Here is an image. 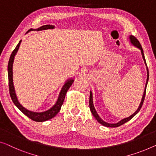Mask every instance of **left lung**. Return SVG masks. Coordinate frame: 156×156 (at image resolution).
I'll return each instance as SVG.
<instances>
[{
	"instance_id": "1",
	"label": "left lung",
	"mask_w": 156,
	"mask_h": 156,
	"mask_svg": "<svg viewBox=\"0 0 156 156\" xmlns=\"http://www.w3.org/2000/svg\"><path fill=\"white\" fill-rule=\"evenodd\" d=\"M129 41H130V43L132 45L135 46L136 48H137L138 49L141 50V55H142V58L144 59V64L146 66V70H147V79H146V85H145V89H144V94L142 96V99H141V103L139 104V108H137V110H136L135 112H134L133 114L131 115L129 117L127 118H125L124 119H122L120 121H119L118 122H116V123H108V122H106L105 121H104L103 120L101 119V118L99 117V115H98V113L95 110V108L94 106V104H93V98H92V92L90 91V111H91V112L92 113V115H94V117L96 118V120H97V122L100 123L102 125H104V126L105 127H119L120 125H122L124 124V123L127 122V121H129V120H131L132 118L134 117V115L136 114H137V113L139 112V111H140V109L141 108V106L143 105V103H144V99H145V95H146V86H147L148 84V67H147V65H146V59H145V57H144V51H143V49L141 48V46L140 45V43H139V42L138 41L137 39H136L135 37L133 36H129Z\"/></svg>"
}]
</instances>
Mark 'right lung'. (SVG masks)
I'll list each match as a JSON object with an SVG mask.
<instances>
[{"label":"right lung","mask_w":156,"mask_h":156,"mask_svg":"<svg viewBox=\"0 0 156 156\" xmlns=\"http://www.w3.org/2000/svg\"><path fill=\"white\" fill-rule=\"evenodd\" d=\"M54 28H55V26H53V25L48 24V25L42 26L40 28H38V29H31L28 31H41V30H46V29H54ZM21 42H22V41L19 42L18 45L16 46L15 49L13 50V52H12L10 59H9V62H8V71L9 90H10V94L11 99L12 100L13 103L15 104V105L17 106V107L20 109V110L22 111L24 115H26L27 117H29V118H31V120H33L36 122L46 121V120L52 119V118H54L55 116L59 113L60 109H61L62 105L63 104V102L65 99V96H66V92L69 90V88H70L71 85L73 84L74 79L71 78L68 79V80L64 83V85H63L61 91L59 92V97H58L57 102H56L55 105L53 106L52 108L48 109V111H43V112H34V111H29L26 108H24V106H23L18 101L17 95H16V93H15V87H14V84H13V72H12L13 62H14V59H15V56L16 55V54H17L19 48H20Z\"/></svg>","instance_id":"obj_1"}]
</instances>
